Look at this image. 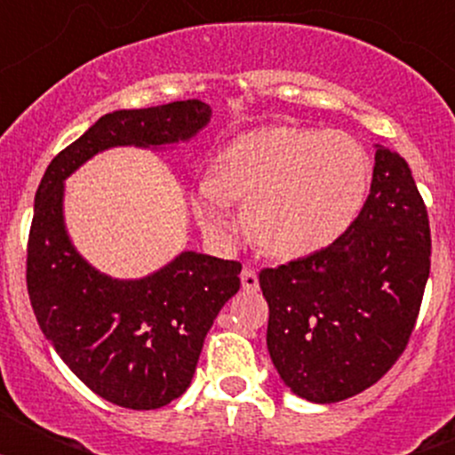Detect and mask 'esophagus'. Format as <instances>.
Listing matches in <instances>:
<instances>
[{"instance_id": "1", "label": "esophagus", "mask_w": 455, "mask_h": 455, "mask_svg": "<svg viewBox=\"0 0 455 455\" xmlns=\"http://www.w3.org/2000/svg\"><path fill=\"white\" fill-rule=\"evenodd\" d=\"M241 287L246 289V291H257V289H259V280H257L255 268L246 267L241 271Z\"/></svg>"}]
</instances>
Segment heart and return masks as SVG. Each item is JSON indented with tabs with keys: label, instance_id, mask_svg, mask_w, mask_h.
Returning <instances> with one entry per match:
<instances>
[{
	"label": "heart",
	"instance_id": "heart-1",
	"mask_svg": "<svg viewBox=\"0 0 455 455\" xmlns=\"http://www.w3.org/2000/svg\"><path fill=\"white\" fill-rule=\"evenodd\" d=\"M371 159L341 130L273 124L225 148L216 172L200 175L193 212L214 239L235 235L232 200H246V225L277 257L331 246L351 228L367 198Z\"/></svg>",
	"mask_w": 455,
	"mask_h": 455
}]
</instances>
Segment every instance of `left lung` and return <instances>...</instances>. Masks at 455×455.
<instances>
[{
	"mask_svg": "<svg viewBox=\"0 0 455 455\" xmlns=\"http://www.w3.org/2000/svg\"><path fill=\"white\" fill-rule=\"evenodd\" d=\"M376 148L369 198L344 235L315 255L264 268L267 347L296 396L337 403L396 363L431 273L428 214L403 156Z\"/></svg>",
	"mask_w": 455,
	"mask_h": 455,
	"instance_id": "1",
	"label": "left lung"
}]
</instances>
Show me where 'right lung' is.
Wrapping results in <instances>:
<instances>
[{
    "label": "right lung",
    "mask_w": 455,
    "mask_h": 455,
    "mask_svg": "<svg viewBox=\"0 0 455 455\" xmlns=\"http://www.w3.org/2000/svg\"><path fill=\"white\" fill-rule=\"evenodd\" d=\"M212 120L200 100L114 111L52 159L27 248V289L40 331L70 371L108 403L155 410L187 392L204 335L239 291L241 264L182 251L143 277L98 271L68 235L66 180L111 148L171 150Z\"/></svg>",
    "instance_id": "obj_1"
}]
</instances>
